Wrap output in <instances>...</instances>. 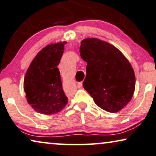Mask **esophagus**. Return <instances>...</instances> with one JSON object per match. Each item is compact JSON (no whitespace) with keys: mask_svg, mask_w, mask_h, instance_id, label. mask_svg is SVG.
<instances>
[{"mask_svg":"<svg viewBox=\"0 0 156 156\" xmlns=\"http://www.w3.org/2000/svg\"><path fill=\"white\" fill-rule=\"evenodd\" d=\"M81 86H82V83H81V82H79V83H77V87H78L79 88H81Z\"/></svg>","mask_w":156,"mask_h":156,"instance_id":"esophagus-1","label":"esophagus"}]
</instances>
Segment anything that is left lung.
Masks as SVG:
<instances>
[{
	"label": "left lung",
	"instance_id": "8db88e82",
	"mask_svg": "<svg viewBox=\"0 0 156 156\" xmlns=\"http://www.w3.org/2000/svg\"><path fill=\"white\" fill-rule=\"evenodd\" d=\"M80 52L87 63L84 89L101 109L119 112L130 101L135 88V75L128 59L112 44L94 37L83 40Z\"/></svg>",
	"mask_w": 156,
	"mask_h": 156
}]
</instances>
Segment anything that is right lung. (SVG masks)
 Wrapping results in <instances>:
<instances>
[{"instance_id":"right-lung-1","label":"right lung","mask_w":156,"mask_h":156,"mask_svg":"<svg viewBox=\"0 0 156 156\" xmlns=\"http://www.w3.org/2000/svg\"><path fill=\"white\" fill-rule=\"evenodd\" d=\"M66 43H55L43 48L31 62L26 73L23 88L26 99L38 113L56 114L68 103L57 68Z\"/></svg>"}]
</instances>
